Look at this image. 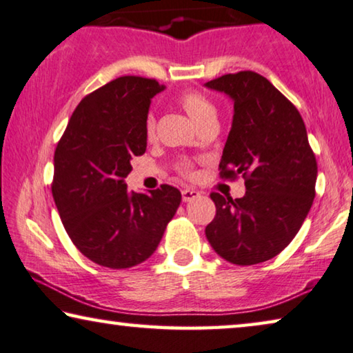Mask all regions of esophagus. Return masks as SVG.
<instances>
[{"instance_id":"1","label":"esophagus","mask_w":353,"mask_h":353,"mask_svg":"<svg viewBox=\"0 0 353 353\" xmlns=\"http://www.w3.org/2000/svg\"><path fill=\"white\" fill-rule=\"evenodd\" d=\"M181 196H183V201L185 202H191L194 199H197L201 196V192L196 191V189H191V188H186L181 191Z\"/></svg>"}]
</instances>
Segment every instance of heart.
<instances>
[{
  "mask_svg": "<svg viewBox=\"0 0 353 353\" xmlns=\"http://www.w3.org/2000/svg\"><path fill=\"white\" fill-rule=\"evenodd\" d=\"M178 105L181 106L183 110L186 111L189 117L196 122V125L201 129V127L207 125V124H216V106H214L213 101L208 99L207 95L201 94V92H194V90H186L181 92L178 95ZM156 134V121L154 116L150 114L146 117L145 122V135L148 140L154 139ZM178 170L183 175H191L192 173V165L186 161H181L178 164Z\"/></svg>",
  "mask_w": 353,
  "mask_h": 353,
  "instance_id": "b5f03b06",
  "label": "heart"
}]
</instances>
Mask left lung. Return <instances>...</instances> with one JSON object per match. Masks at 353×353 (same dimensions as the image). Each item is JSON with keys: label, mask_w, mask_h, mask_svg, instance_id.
I'll return each mask as SVG.
<instances>
[{"label": "left lung", "mask_w": 353, "mask_h": 353, "mask_svg": "<svg viewBox=\"0 0 353 353\" xmlns=\"http://www.w3.org/2000/svg\"><path fill=\"white\" fill-rule=\"evenodd\" d=\"M207 88L234 100L219 176L245 180L243 197L212 192L216 207L205 236L237 265L264 263L288 247L312 207L316 159L296 106L254 71L223 74Z\"/></svg>", "instance_id": "left-lung-1"}]
</instances>
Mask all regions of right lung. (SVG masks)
I'll use <instances>...</instances> for the list:
<instances>
[{
  "instance_id": "1",
  "label": "right lung",
  "mask_w": 353,
  "mask_h": 353,
  "mask_svg": "<svg viewBox=\"0 0 353 353\" xmlns=\"http://www.w3.org/2000/svg\"><path fill=\"white\" fill-rule=\"evenodd\" d=\"M156 79L121 76L85 95L54 154L52 196L74 247L95 264L127 269L146 261L176 213L181 192L170 185L127 192L130 159L145 154Z\"/></svg>"
}]
</instances>
